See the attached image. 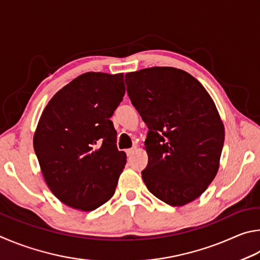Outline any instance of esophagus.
<instances>
[{"label":"esophagus","mask_w":260,"mask_h":260,"mask_svg":"<svg viewBox=\"0 0 260 260\" xmlns=\"http://www.w3.org/2000/svg\"><path fill=\"white\" fill-rule=\"evenodd\" d=\"M134 152H135V149H134V148H129V149H126V151H125V153H126V155H127V156H131V155H133Z\"/></svg>","instance_id":"34e87169"}]
</instances>
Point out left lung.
<instances>
[{
	"label": "left lung",
	"mask_w": 260,
	"mask_h": 260,
	"mask_svg": "<svg viewBox=\"0 0 260 260\" xmlns=\"http://www.w3.org/2000/svg\"><path fill=\"white\" fill-rule=\"evenodd\" d=\"M125 84L148 127L145 185L172 207L194 201L216 177L224 146L215 103L195 77L174 67L127 73Z\"/></svg>",
	"instance_id": "1"
}]
</instances>
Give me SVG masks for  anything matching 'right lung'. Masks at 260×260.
<instances>
[{"mask_svg":"<svg viewBox=\"0 0 260 260\" xmlns=\"http://www.w3.org/2000/svg\"><path fill=\"white\" fill-rule=\"evenodd\" d=\"M124 92L123 74L89 72L45 106L34 151L49 188L66 206L92 211L114 195L126 155L109 118Z\"/></svg>","mask_w":260,"mask_h":260,"instance_id":"obj_1","label":"right lung"}]
</instances>
